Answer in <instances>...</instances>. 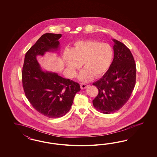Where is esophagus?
<instances>
[{
    "instance_id": "esophagus-1",
    "label": "esophagus",
    "mask_w": 157,
    "mask_h": 157,
    "mask_svg": "<svg viewBox=\"0 0 157 157\" xmlns=\"http://www.w3.org/2000/svg\"><path fill=\"white\" fill-rule=\"evenodd\" d=\"M88 87V85L86 84V83H81V88L82 89H86Z\"/></svg>"
}]
</instances>
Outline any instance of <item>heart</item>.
<instances>
[{"label":"heart","mask_w":157,"mask_h":157,"mask_svg":"<svg viewBox=\"0 0 157 157\" xmlns=\"http://www.w3.org/2000/svg\"><path fill=\"white\" fill-rule=\"evenodd\" d=\"M63 58L70 75L74 76L83 63L85 68L79 75L82 82H89L94 76H102L108 70L113 58V50L106 43L96 41H79L72 50H65Z\"/></svg>","instance_id":"b5f03b06"}]
</instances>
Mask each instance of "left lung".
<instances>
[{
  "instance_id": "obj_1",
  "label": "left lung",
  "mask_w": 157,
  "mask_h": 157,
  "mask_svg": "<svg viewBox=\"0 0 157 157\" xmlns=\"http://www.w3.org/2000/svg\"><path fill=\"white\" fill-rule=\"evenodd\" d=\"M112 40L113 62L103 76L93 83L98 89L93 104L104 114L113 113L123 106L130 98L136 82V64L130 50L123 43Z\"/></svg>"
}]
</instances>
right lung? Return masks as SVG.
I'll return each instance as SVG.
<instances>
[{
	"instance_id": "add662e5",
	"label": "right lung",
	"mask_w": 157,
	"mask_h": 157,
	"mask_svg": "<svg viewBox=\"0 0 157 157\" xmlns=\"http://www.w3.org/2000/svg\"><path fill=\"white\" fill-rule=\"evenodd\" d=\"M61 34L45 33L26 52L22 71L25 94L30 103L39 113L49 118H59L71 109L74 97L81 90L79 84L43 71L37 60V56L59 48L58 40Z\"/></svg>"
}]
</instances>
